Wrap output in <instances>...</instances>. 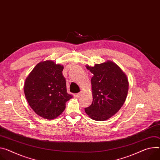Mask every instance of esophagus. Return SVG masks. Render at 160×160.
Returning a JSON list of instances; mask_svg holds the SVG:
<instances>
[{
  "label": "esophagus",
  "instance_id": "obj_1",
  "mask_svg": "<svg viewBox=\"0 0 160 160\" xmlns=\"http://www.w3.org/2000/svg\"><path fill=\"white\" fill-rule=\"evenodd\" d=\"M81 94H82V93H81V92H78V93L76 94V96H77V98H80V96H81Z\"/></svg>",
  "mask_w": 160,
  "mask_h": 160
}]
</instances>
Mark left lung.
Listing matches in <instances>:
<instances>
[{"mask_svg":"<svg viewBox=\"0 0 160 160\" xmlns=\"http://www.w3.org/2000/svg\"><path fill=\"white\" fill-rule=\"evenodd\" d=\"M86 68L93 74V101L85 111L95 121L107 120L124 103L129 87L127 77L117 64L110 61L93 67L87 65Z\"/></svg>","mask_w":160,"mask_h":160,"instance_id":"left-lung-1","label":"left lung"}]
</instances>
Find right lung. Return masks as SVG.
I'll return each instance as SVG.
<instances>
[{"instance_id":"1","label":"right lung","mask_w":160,"mask_h":160,"mask_svg":"<svg viewBox=\"0 0 160 160\" xmlns=\"http://www.w3.org/2000/svg\"><path fill=\"white\" fill-rule=\"evenodd\" d=\"M63 69V66L52 61H42L25 80L24 93L28 103L44 119L57 118L64 110L66 101L72 97L67 92Z\"/></svg>"}]
</instances>
